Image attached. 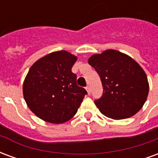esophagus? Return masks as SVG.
Masks as SVG:
<instances>
[{
    "instance_id": "1",
    "label": "esophagus",
    "mask_w": 158,
    "mask_h": 158,
    "mask_svg": "<svg viewBox=\"0 0 158 158\" xmlns=\"http://www.w3.org/2000/svg\"><path fill=\"white\" fill-rule=\"evenodd\" d=\"M85 89H86V90H87V92H88V94H90V88H89V85H87L85 87Z\"/></svg>"
}]
</instances>
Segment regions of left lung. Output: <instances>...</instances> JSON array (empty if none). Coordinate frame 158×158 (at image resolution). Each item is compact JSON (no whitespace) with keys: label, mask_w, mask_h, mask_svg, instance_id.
I'll return each instance as SVG.
<instances>
[{"label":"left lung","mask_w":158,"mask_h":158,"mask_svg":"<svg viewBox=\"0 0 158 158\" xmlns=\"http://www.w3.org/2000/svg\"><path fill=\"white\" fill-rule=\"evenodd\" d=\"M99 74L103 86L95 104L101 113L113 119L134 116L141 109L149 92L146 73L128 55L115 50L95 54L88 60Z\"/></svg>","instance_id":"1"}]
</instances>
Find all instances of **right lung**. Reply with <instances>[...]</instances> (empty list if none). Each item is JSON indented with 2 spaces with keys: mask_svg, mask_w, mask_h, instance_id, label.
Wrapping results in <instances>:
<instances>
[{
  "mask_svg": "<svg viewBox=\"0 0 158 158\" xmlns=\"http://www.w3.org/2000/svg\"><path fill=\"white\" fill-rule=\"evenodd\" d=\"M75 56L66 51L50 53L29 69L23 92L29 109L44 121L62 123L74 116L85 89L77 85L72 68Z\"/></svg>",
  "mask_w": 158,
  "mask_h": 158,
  "instance_id": "add662e5",
  "label": "right lung"
}]
</instances>
